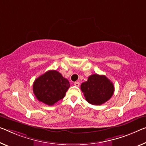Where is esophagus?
Returning a JSON list of instances; mask_svg holds the SVG:
<instances>
[{"instance_id":"1","label":"esophagus","mask_w":146,"mask_h":146,"mask_svg":"<svg viewBox=\"0 0 146 146\" xmlns=\"http://www.w3.org/2000/svg\"><path fill=\"white\" fill-rule=\"evenodd\" d=\"M74 86H77V87H79L80 86V82H74Z\"/></svg>"}]
</instances>
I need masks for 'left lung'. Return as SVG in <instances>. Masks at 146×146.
<instances>
[{
  "mask_svg": "<svg viewBox=\"0 0 146 146\" xmlns=\"http://www.w3.org/2000/svg\"><path fill=\"white\" fill-rule=\"evenodd\" d=\"M81 89L87 102L93 105H101L107 102L114 93L112 82L104 75L97 74L89 76L82 83Z\"/></svg>",
  "mask_w": 146,
  "mask_h": 146,
  "instance_id": "left-lung-1",
  "label": "left lung"
}]
</instances>
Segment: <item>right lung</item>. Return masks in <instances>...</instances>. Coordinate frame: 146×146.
I'll list each match as a JSON object with an SVG mask.
<instances>
[{
  "instance_id": "right-lung-1",
  "label": "right lung",
  "mask_w": 146,
  "mask_h": 146,
  "mask_svg": "<svg viewBox=\"0 0 146 146\" xmlns=\"http://www.w3.org/2000/svg\"><path fill=\"white\" fill-rule=\"evenodd\" d=\"M70 87L68 80L57 70H51L36 78L33 84V93L39 101L52 106L65 96Z\"/></svg>"
}]
</instances>
